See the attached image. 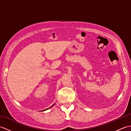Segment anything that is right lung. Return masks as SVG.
<instances>
[{"instance_id": "add662e5", "label": "right lung", "mask_w": 131, "mask_h": 131, "mask_svg": "<svg viewBox=\"0 0 131 131\" xmlns=\"http://www.w3.org/2000/svg\"><path fill=\"white\" fill-rule=\"evenodd\" d=\"M54 105V104H53V105H52L51 106V107H50V108H47V109H45V110H43V111H46V110H47V109H49V108H51L52 107H53V106Z\"/></svg>"}]
</instances>
